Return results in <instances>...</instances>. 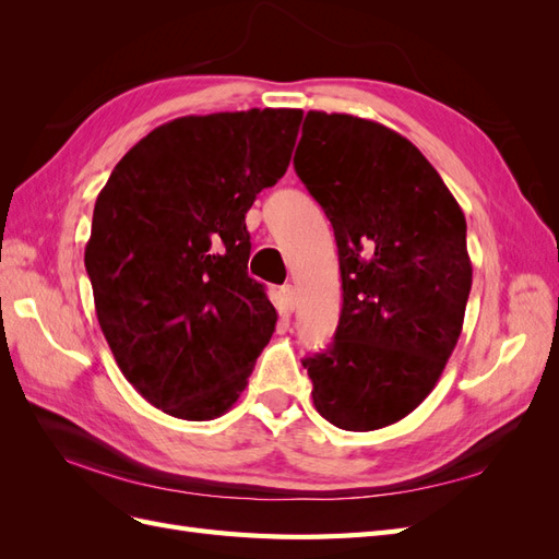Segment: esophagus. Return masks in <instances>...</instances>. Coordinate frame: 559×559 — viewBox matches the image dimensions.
<instances>
[{"mask_svg": "<svg viewBox=\"0 0 559 559\" xmlns=\"http://www.w3.org/2000/svg\"><path fill=\"white\" fill-rule=\"evenodd\" d=\"M280 296H282V306L286 312H294L296 310V289L292 284H284L280 289Z\"/></svg>", "mask_w": 559, "mask_h": 559, "instance_id": "obj_1", "label": "esophagus"}]
</instances>
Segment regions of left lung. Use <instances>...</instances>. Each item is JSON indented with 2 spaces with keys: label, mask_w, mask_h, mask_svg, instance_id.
Listing matches in <instances>:
<instances>
[{
  "label": "left lung",
  "mask_w": 559,
  "mask_h": 559,
  "mask_svg": "<svg viewBox=\"0 0 559 559\" xmlns=\"http://www.w3.org/2000/svg\"><path fill=\"white\" fill-rule=\"evenodd\" d=\"M294 167L333 226L343 310L302 359L317 413L345 431L411 415L460 341L473 267L466 218L419 148L382 123L308 111Z\"/></svg>",
  "instance_id": "8db88e82"
}]
</instances>
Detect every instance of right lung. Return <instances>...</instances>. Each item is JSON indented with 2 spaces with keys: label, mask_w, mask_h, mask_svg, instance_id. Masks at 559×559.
Masks as SVG:
<instances>
[{
  "label": "right lung",
  "mask_w": 559,
  "mask_h": 559,
  "mask_svg": "<svg viewBox=\"0 0 559 559\" xmlns=\"http://www.w3.org/2000/svg\"><path fill=\"white\" fill-rule=\"evenodd\" d=\"M300 109L181 116L118 160L93 212L86 270L126 380L158 411L222 417L277 324L251 280L245 214L286 173Z\"/></svg>",
  "instance_id": "1"
}]
</instances>
